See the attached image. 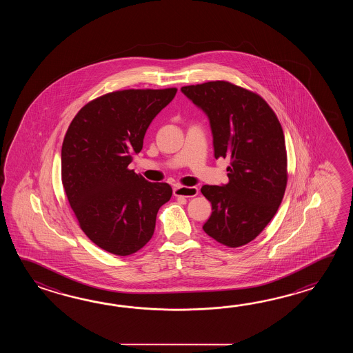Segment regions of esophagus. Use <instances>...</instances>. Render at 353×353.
Masks as SVG:
<instances>
[{
  "instance_id": "esophagus-1",
  "label": "esophagus",
  "mask_w": 353,
  "mask_h": 353,
  "mask_svg": "<svg viewBox=\"0 0 353 353\" xmlns=\"http://www.w3.org/2000/svg\"><path fill=\"white\" fill-rule=\"evenodd\" d=\"M173 193L175 196H185V198H192L198 194V188L196 187H175L173 189Z\"/></svg>"
}]
</instances>
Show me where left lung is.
<instances>
[{
    "label": "left lung",
    "mask_w": 353,
    "mask_h": 353,
    "mask_svg": "<svg viewBox=\"0 0 353 353\" xmlns=\"http://www.w3.org/2000/svg\"><path fill=\"white\" fill-rule=\"evenodd\" d=\"M210 119L214 158H228V183L203 185L212 203L204 232L227 248L255 240L276 214L288 181L283 128L255 92L225 81L181 87Z\"/></svg>",
    "instance_id": "1"
}]
</instances>
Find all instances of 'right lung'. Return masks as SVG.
I'll list each match as a JSON object with an SVG mask.
<instances>
[{
    "label": "right lung",
    "mask_w": 353,
    "mask_h": 353,
    "mask_svg": "<svg viewBox=\"0 0 353 353\" xmlns=\"http://www.w3.org/2000/svg\"><path fill=\"white\" fill-rule=\"evenodd\" d=\"M176 88L116 90L83 105L61 146V181L79 227L110 254H135L150 241L173 189L128 169L143 136Z\"/></svg>",
    "instance_id": "add662e5"
}]
</instances>
